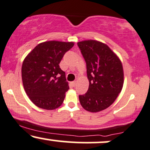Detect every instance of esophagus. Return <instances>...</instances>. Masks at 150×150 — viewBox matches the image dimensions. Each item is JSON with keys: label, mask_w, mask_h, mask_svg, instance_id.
<instances>
[{"label": "esophagus", "mask_w": 150, "mask_h": 150, "mask_svg": "<svg viewBox=\"0 0 150 150\" xmlns=\"http://www.w3.org/2000/svg\"><path fill=\"white\" fill-rule=\"evenodd\" d=\"M71 84H72V85L73 86V87H75V86L76 85L77 82H76V81H73V82H71Z\"/></svg>", "instance_id": "34e87169"}]
</instances>
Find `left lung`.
<instances>
[{
	"instance_id": "8db88e82",
	"label": "left lung",
	"mask_w": 150,
	"mask_h": 150,
	"mask_svg": "<svg viewBox=\"0 0 150 150\" xmlns=\"http://www.w3.org/2000/svg\"><path fill=\"white\" fill-rule=\"evenodd\" d=\"M87 65L89 88L79 95L82 106L90 112L106 109L114 102L123 85V65L106 44L95 40L77 43Z\"/></svg>"
}]
</instances>
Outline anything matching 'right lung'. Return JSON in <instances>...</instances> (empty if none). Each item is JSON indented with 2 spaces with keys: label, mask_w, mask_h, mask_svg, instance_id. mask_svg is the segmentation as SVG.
Listing matches in <instances>:
<instances>
[{
  "label": "right lung",
  "mask_w": 150,
  "mask_h": 150,
  "mask_svg": "<svg viewBox=\"0 0 150 150\" xmlns=\"http://www.w3.org/2000/svg\"><path fill=\"white\" fill-rule=\"evenodd\" d=\"M73 46V42H43L24 60L22 66L24 89L38 107L53 110L63 104L69 87L59 63Z\"/></svg>",
  "instance_id": "right-lung-1"
}]
</instances>
